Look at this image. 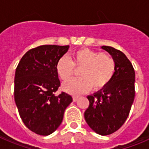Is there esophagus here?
<instances>
[{
  "label": "esophagus",
  "mask_w": 149,
  "mask_h": 149,
  "mask_svg": "<svg viewBox=\"0 0 149 149\" xmlns=\"http://www.w3.org/2000/svg\"><path fill=\"white\" fill-rule=\"evenodd\" d=\"M78 98H79V97H78V96H73V97H72V100H73V101H77V100H78Z\"/></svg>",
  "instance_id": "34e87169"
}]
</instances>
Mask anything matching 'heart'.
<instances>
[{"label": "heart", "instance_id": "b5f03b06", "mask_svg": "<svg viewBox=\"0 0 149 149\" xmlns=\"http://www.w3.org/2000/svg\"><path fill=\"white\" fill-rule=\"evenodd\" d=\"M115 61L106 53H100L90 49H80L72 54L71 59L63 56L56 63V72L60 79L67 81L79 70V78L63 84V90L71 94L86 93L92 87L93 91L104 88L115 72Z\"/></svg>", "mask_w": 149, "mask_h": 149}]
</instances>
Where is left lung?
I'll use <instances>...</instances> for the list:
<instances>
[{"label":"left lung","mask_w":149,"mask_h":149,"mask_svg":"<svg viewBox=\"0 0 149 149\" xmlns=\"http://www.w3.org/2000/svg\"><path fill=\"white\" fill-rule=\"evenodd\" d=\"M101 48L115 61V72L104 88L87 97L90 104L84 118L96 133L108 135L118 131L129 115L135 94V72L122 52L111 46Z\"/></svg>","instance_id":"obj_1"}]
</instances>
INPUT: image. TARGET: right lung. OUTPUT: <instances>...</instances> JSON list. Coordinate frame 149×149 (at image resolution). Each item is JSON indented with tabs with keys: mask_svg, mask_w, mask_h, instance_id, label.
I'll list each match as a JSON object with an SVG mask.
<instances>
[{
	"mask_svg": "<svg viewBox=\"0 0 149 149\" xmlns=\"http://www.w3.org/2000/svg\"><path fill=\"white\" fill-rule=\"evenodd\" d=\"M69 45H44L31 49L18 63L15 77V101L22 121L40 135L54 132L72 101L65 92L56 95L60 86L56 63Z\"/></svg>",
	"mask_w": 149,
	"mask_h": 149,
	"instance_id": "1",
	"label": "right lung"
}]
</instances>
